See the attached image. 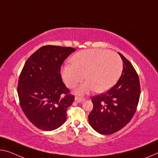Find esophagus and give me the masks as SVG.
<instances>
[{
	"label": "esophagus",
	"instance_id": "34e87169",
	"mask_svg": "<svg viewBox=\"0 0 158 158\" xmlns=\"http://www.w3.org/2000/svg\"><path fill=\"white\" fill-rule=\"evenodd\" d=\"M75 101L78 102H82L85 101L84 98H79V97H75Z\"/></svg>",
	"mask_w": 158,
	"mask_h": 158
}]
</instances>
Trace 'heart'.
I'll return each instance as SVG.
<instances>
[{
  "instance_id": "1",
  "label": "heart",
  "mask_w": 158,
  "mask_h": 158,
  "mask_svg": "<svg viewBox=\"0 0 158 158\" xmlns=\"http://www.w3.org/2000/svg\"><path fill=\"white\" fill-rule=\"evenodd\" d=\"M72 64L62 67L61 75L65 84L74 88L84 78L86 82L76 93L85 94L94 89L102 93L110 89L121 76L123 63L116 52L102 49L79 51L70 59Z\"/></svg>"
}]
</instances>
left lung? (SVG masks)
Segmentation results:
<instances>
[{"instance_id":"1","label":"left lung","mask_w":158,"mask_h":158,"mask_svg":"<svg viewBox=\"0 0 158 158\" xmlns=\"http://www.w3.org/2000/svg\"><path fill=\"white\" fill-rule=\"evenodd\" d=\"M123 71L117 84L106 94L92 98L89 122L95 131L108 135L119 131L133 117L139 101L141 86L136 70L123 55Z\"/></svg>"}]
</instances>
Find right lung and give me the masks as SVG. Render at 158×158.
<instances>
[{
	"instance_id": "add662e5",
	"label": "right lung",
	"mask_w": 158,
	"mask_h": 158,
	"mask_svg": "<svg viewBox=\"0 0 158 158\" xmlns=\"http://www.w3.org/2000/svg\"><path fill=\"white\" fill-rule=\"evenodd\" d=\"M75 51L71 47L45 46L25 62L17 94L22 111L39 129L52 131L66 121L67 107L72 105L74 96L62 81L60 68Z\"/></svg>"
}]
</instances>
